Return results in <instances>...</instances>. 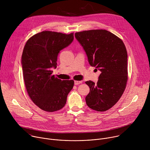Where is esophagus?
Returning a JSON list of instances; mask_svg holds the SVG:
<instances>
[{
	"mask_svg": "<svg viewBox=\"0 0 150 150\" xmlns=\"http://www.w3.org/2000/svg\"><path fill=\"white\" fill-rule=\"evenodd\" d=\"M82 82V81H74L75 85H79V84L81 83Z\"/></svg>",
	"mask_w": 150,
	"mask_h": 150,
	"instance_id": "34e87169",
	"label": "esophagus"
}]
</instances>
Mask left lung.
Instances as JSON below:
<instances>
[{
  "label": "left lung",
  "mask_w": 150,
  "mask_h": 150,
  "mask_svg": "<svg viewBox=\"0 0 150 150\" xmlns=\"http://www.w3.org/2000/svg\"><path fill=\"white\" fill-rule=\"evenodd\" d=\"M75 37L83 47L91 67L101 72L96 84L85 82L90 93L85 101L98 112L109 110L122 96L127 80V54L122 40L105 30L76 33Z\"/></svg>",
  "instance_id": "8db88e82"
}]
</instances>
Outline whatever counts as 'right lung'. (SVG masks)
Segmentation results:
<instances>
[{"label":"right lung","mask_w":150,"mask_h":150,"mask_svg":"<svg viewBox=\"0 0 150 150\" xmlns=\"http://www.w3.org/2000/svg\"><path fill=\"white\" fill-rule=\"evenodd\" d=\"M74 40V33L65 34L44 31L27 41L21 65L27 93L35 104L46 112H53L65 106L72 89L73 80H63L52 75L60 50Z\"/></svg>","instance_id":"1"}]
</instances>
